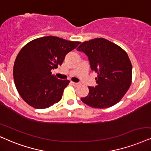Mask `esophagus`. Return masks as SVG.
<instances>
[{
	"mask_svg": "<svg viewBox=\"0 0 151 151\" xmlns=\"http://www.w3.org/2000/svg\"><path fill=\"white\" fill-rule=\"evenodd\" d=\"M72 83L74 86H78L80 85V83H76V82H72Z\"/></svg>",
	"mask_w": 151,
	"mask_h": 151,
	"instance_id": "esophagus-1",
	"label": "esophagus"
}]
</instances>
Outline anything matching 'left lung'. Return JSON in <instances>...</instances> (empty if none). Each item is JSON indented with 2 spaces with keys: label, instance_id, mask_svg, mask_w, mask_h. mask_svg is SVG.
Instances as JSON below:
<instances>
[{
  "label": "left lung",
  "instance_id": "obj_1",
  "mask_svg": "<svg viewBox=\"0 0 151 151\" xmlns=\"http://www.w3.org/2000/svg\"><path fill=\"white\" fill-rule=\"evenodd\" d=\"M77 51L88 58L91 69L98 73L97 86H89L83 102L91 107L104 109L121 100L131 84L132 64L127 53L111 42L95 38L81 43Z\"/></svg>",
  "mask_w": 151,
  "mask_h": 151
}]
</instances>
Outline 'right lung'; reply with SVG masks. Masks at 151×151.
<instances>
[{
	"instance_id": "right-lung-1",
	"label": "right lung",
	"mask_w": 151,
	"mask_h": 151,
	"mask_svg": "<svg viewBox=\"0 0 151 151\" xmlns=\"http://www.w3.org/2000/svg\"><path fill=\"white\" fill-rule=\"evenodd\" d=\"M81 42L54 36L32 40L17 55L13 76L17 91L25 102L46 109L59 102L69 80H60L51 70L61 65L65 57Z\"/></svg>"
}]
</instances>
